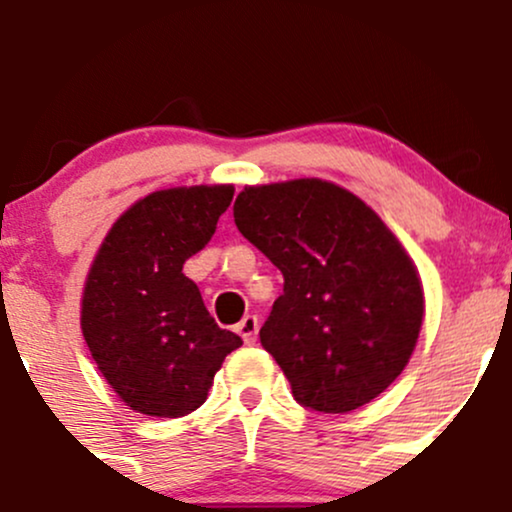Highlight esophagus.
I'll return each mask as SVG.
<instances>
[{
    "label": "esophagus",
    "instance_id": "34e87169",
    "mask_svg": "<svg viewBox=\"0 0 512 512\" xmlns=\"http://www.w3.org/2000/svg\"><path fill=\"white\" fill-rule=\"evenodd\" d=\"M236 332L243 337L245 344H255L257 342V332H260V320L255 315H245L243 320L236 325Z\"/></svg>",
    "mask_w": 512,
    "mask_h": 512
}]
</instances>
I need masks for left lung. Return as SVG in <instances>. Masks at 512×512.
Wrapping results in <instances>:
<instances>
[{
    "mask_svg": "<svg viewBox=\"0 0 512 512\" xmlns=\"http://www.w3.org/2000/svg\"><path fill=\"white\" fill-rule=\"evenodd\" d=\"M233 219L284 274L260 342L296 402L346 414L395 383L419 339L424 289L383 219L320 178L248 185Z\"/></svg>",
    "mask_w": 512,
    "mask_h": 512,
    "instance_id": "obj_1",
    "label": "left lung"
}]
</instances>
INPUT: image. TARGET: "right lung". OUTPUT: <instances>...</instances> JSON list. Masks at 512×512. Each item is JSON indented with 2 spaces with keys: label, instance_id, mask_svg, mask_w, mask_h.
<instances>
[{
  "label": "right lung",
  "instance_id": "right-lung-1",
  "mask_svg": "<svg viewBox=\"0 0 512 512\" xmlns=\"http://www.w3.org/2000/svg\"><path fill=\"white\" fill-rule=\"evenodd\" d=\"M233 185L158 190L113 223L88 269L81 332L117 397L146 416L199 409L243 339L221 330L182 264L216 231Z\"/></svg>",
  "mask_w": 512,
  "mask_h": 512
}]
</instances>
